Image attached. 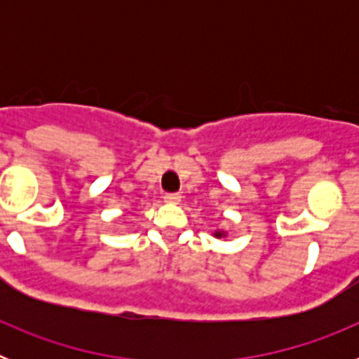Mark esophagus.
Wrapping results in <instances>:
<instances>
[{
    "label": "esophagus",
    "mask_w": 359,
    "mask_h": 359,
    "mask_svg": "<svg viewBox=\"0 0 359 359\" xmlns=\"http://www.w3.org/2000/svg\"><path fill=\"white\" fill-rule=\"evenodd\" d=\"M163 201L165 203H172V205H174V203L182 201V196H180V194H165Z\"/></svg>",
    "instance_id": "obj_1"
}]
</instances>
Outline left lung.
Returning <instances> with one entry per match:
<instances>
[{
    "mask_svg": "<svg viewBox=\"0 0 359 359\" xmlns=\"http://www.w3.org/2000/svg\"><path fill=\"white\" fill-rule=\"evenodd\" d=\"M212 236L217 237V239H226L228 231L224 230V228H217V230H214V233H212Z\"/></svg>",
    "mask_w": 359,
    "mask_h": 359,
    "instance_id": "1",
    "label": "left lung"
}]
</instances>
